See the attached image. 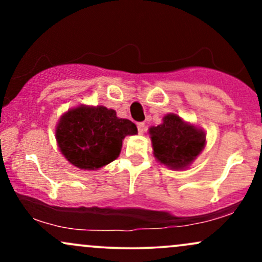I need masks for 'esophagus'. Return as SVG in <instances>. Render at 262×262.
<instances>
[{"mask_svg":"<svg viewBox=\"0 0 262 262\" xmlns=\"http://www.w3.org/2000/svg\"><path fill=\"white\" fill-rule=\"evenodd\" d=\"M145 130V123H138V132L139 134H143Z\"/></svg>","mask_w":262,"mask_h":262,"instance_id":"34e87169","label":"esophagus"}]
</instances>
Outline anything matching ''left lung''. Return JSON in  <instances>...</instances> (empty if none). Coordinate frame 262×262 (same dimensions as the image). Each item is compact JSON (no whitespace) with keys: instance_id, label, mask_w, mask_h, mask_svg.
I'll use <instances>...</instances> for the list:
<instances>
[{"instance_id":"obj_1","label":"left lung","mask_w":262,"mask_h":262,"mask_svg":"<svg viewBox=\"0 0 262 262\" xmlns=\"http://www.w3.org/2000/svg\"><path fill=\"white\" fill-rule=\"evenodd\" d=\"M154 156L171 169H185L206 145V134L202 129L185 122L175 113L162 118L158 127L149 129Z\"/></svg>"}]
</instances>
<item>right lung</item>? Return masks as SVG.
Instances as JSON below:
<instances>
[{"instance_id":"add662e5","label":"right lung","mask_w":262,"mask_h":262,"mask_svg":"<svg viewBox=\"0 0 262 262\" xmlns=\"http://www.w3.org/2000/svg\"><path fill=\"white\" fill-rule=\"evenodd\" d=\"M137 133V125L118 118L114 110L81 104L62 114L55 137L61 154L74 166L97 170L116 160L123 139Z\"/></svg>"}]
</instances>
